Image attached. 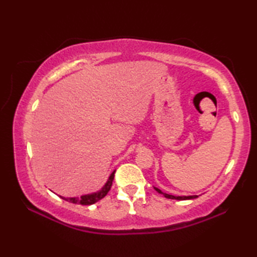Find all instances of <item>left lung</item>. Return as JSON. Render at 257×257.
<instances>
[{"label": "left lung", "instance_id": "left-lung-1", "mask_svg": "<svg viewBox=\"0 0 257 257\" xmlns=\"http://www.w3.org/2000/svg\"><path fill=\"white\" fill-rule=\"evenodd\" d=\"M155 190L157 191V192H159L161 194H163L166 196L167 199H172V200H191V199H195L198 198V195H190V196H174V195H171V194H167V193H163L161 190H159L158 188H155Z\"/></svg>", "mask_w": 257, "mask_h": 257}]
</instances>
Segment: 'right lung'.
Wrapping results in <instances>:
<instances>
[{
	"label": "right lung",
	"mask_w": 257,
	"mask_h": 257,
	"mask_svg": "<svg viewBox=\"0 0 257 257\" xmlns=\"http://www.w3.org/2000/svg\"><path fill=\"white\" fill-rule=\"evenodd\" d=\"M113 176H114V171L110 174V177H109L107 183L105 184V187H103L100 191H98V192H96V193L83 195V196H80L79 199H78V198H64V196H61V198L64 199L65 201L72 202V203L81 204V205H90V204H94V203H96L97 201H99V200H101L102 198H105L106 194L108 193V191L110 190L111 184H112V180H113Z\"/></svg>",
	"instance_id": "right-lung-1"
}]
</instances>
